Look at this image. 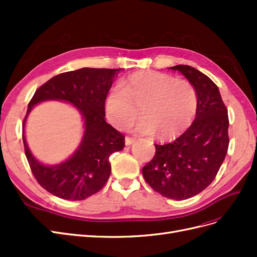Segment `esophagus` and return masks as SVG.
Returning a JSON list of instances; mask_svg holds the SVG:
<instances>
[{"mask_svg": "<svg viewBox=\"0 0 257 257\" xmlns=\"http://www.w3.org/2000/svg\"><path fill=\"white\" fill-rule=\"evenodd\" d=\"M135 142V138H133V137H128V136H126L125 137V145L126 146H131L132 144H133Z\"/></svg>", "mask_w": 257, "mask_h": 257, "instance_id": "obj_1", "label": "esophagus"}]
</instances>
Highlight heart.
<instances>
[{
    "mask_svg": "<svg viewBox=\"0 0 257 257\" xmlns=\"http://www.w3.org/2000/svg\"><path fill=\"white\" fill-rule=\"evenodd\" d=\"M135 132L153 134L161 139L174 138L188 128L195 118L198 95L195 87L184 79L157 71L132 74L108 93L105 112L116 128H125L137 115Z\"/></svg>",
    "mask_w": 257,
    "mask_h": 257,
    "instance_id": "b5f03b06",
    "label": "heart"
}]
</instances>
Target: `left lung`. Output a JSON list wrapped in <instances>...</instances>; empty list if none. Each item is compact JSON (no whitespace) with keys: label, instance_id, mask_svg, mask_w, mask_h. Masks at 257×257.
Returning <instances> with one entry per match:
<instances>
[{"label":"left lung","instance_id":"obj_1","mask_svg":"<svg viewBox=\"0 0 257 257\" xmlns=\"http://www.w3.org/2000/svg\"><path fill=\"white\" fill-rule=\"evenodd\" d=\"M184 75L198 95L195 120L176 141L154 145L143 168L147 183L162 196L188 199L203 192L219 172L228 150V114L216 84L189 65L170 67Z\"/></svg>","mask_w":257,"mask_h":257}]
</instances>
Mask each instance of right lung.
I'll return each mask as SVG.
<instances>
[{
    "label": "right lung",
    "instance_id": "add662e5",
    "mask_svg": "<svg viewBox=\"0 0 257 257\" xmlns=\"http://www.w3.org/2000/svg\"><path fill=\"white\" fill-rule=\"evenodd\" d=\"M120 71L83 67L62 73L41 85L30 100L22 123L26 157L37 182L52 195L82 200L97 193L109 178L110 154L122 150L125 145V136L105 121V100ZM49 99L73 103L85 120V134L80 148L68 160L56 167H46L36 161L24 137L26 116L32 107Z\"/></svg>",
    "mask_w": 257,
    "mask_h": 257
}]
</instances>
